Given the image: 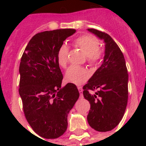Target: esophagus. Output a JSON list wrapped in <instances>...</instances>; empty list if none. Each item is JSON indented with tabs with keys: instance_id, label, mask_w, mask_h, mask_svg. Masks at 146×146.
<instances>
[{
	"instance_id": "obj_1",
	"label": "esophagus",
	"mask_w": 146,
	"mask_h": 146,
	"mask_svg": "<svg viewBox=\"0 0 146 146\" xmlns=\"http://www.w3.org/2000/svg\"><path fill=\"white\" fill-rule=\"evenodd\" d=\"M77 88H78V91H79L80 95L82 96V87H77Z\"/></svg>"
}]
</instances>
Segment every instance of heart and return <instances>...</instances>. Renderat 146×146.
Returning a JSON list of instances; mask_svg holds the SVG:
<instances>
[{
    "mask_svg": "<svg viewBox=\"0 0 146 146\" xmlns=\"http://www.w3.org/2000/svg\"><path fill=\"white\" fill-rule=\"evenodd\" d=\"M74 44L82 50L87 56L90 65H96L103 57V51L99 48V42L96 38L90 35H83L74 39ZM69 47L62 44L57 53V60L59 66L65 69L68 64ZM66 81L75 85H82L89 77V72L83 67L72 66L66 72Z\"/></svg>",
    "mask_w": 146,
    "mask_h": 146,
    "instance_id": "obj_1",
    "label": "heart"
}]
</instances>
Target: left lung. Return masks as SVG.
<instances>
[{"label": "left lung", "instance_id": "obj_1", "mask_svg": "<svg viewBox=\"0 0 146 146\" xmlns=\"http://www.w3.org/2000/svg\"><path fill=\"white\" fill-rule=\"evenodd\" d=\"M88 31L104 40V61L87 84L83 96L91 104L87 116L89 125L98 131H108L120 123L128 102V72L124 56L108 33L94 28ZM90 90L97 91L91 94Z\"/></svg>", "mask_w": 146, "mask_h": 146}]
</instances>
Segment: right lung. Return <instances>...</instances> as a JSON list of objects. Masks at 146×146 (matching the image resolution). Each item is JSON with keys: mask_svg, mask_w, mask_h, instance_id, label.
Listing matches in <instances>:
<instances>
[{"mask_svg": "<svg viewBox=\"0 0 146 146\" xmlns=\"http://www.w3.org/2000/svg\"><path fill=\"white\" fill-rule=\"evenodd\" d=\"M75 32L58 29L36 33L22 55L19 94L23 112L33 131L44 138L64 135L68 114L79 98L73 83L61 88L63 74L57 60L59 47Z\"/></svg>", "mask_w": 146, "mask_h": 146, "instance_id": "1", "label": "right lung"}]
</instances>
